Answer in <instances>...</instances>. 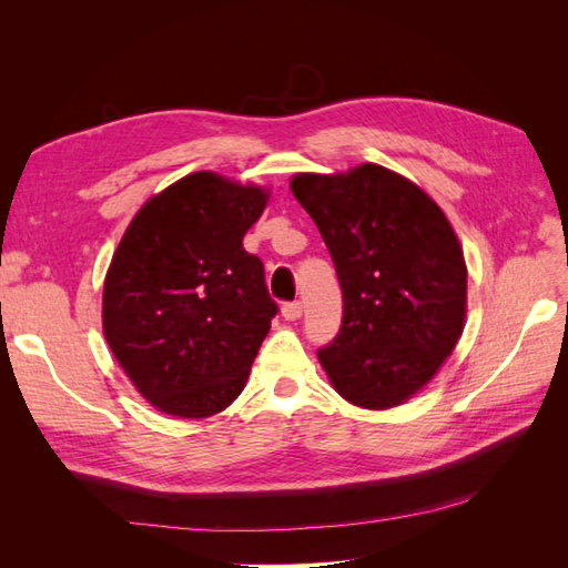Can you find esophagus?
Here are the masks:
<instances>
[{"mask_svg":"<svg viewBox=\"0 0 568 568\" xmlns=\"http://www.w3.org/2000/svg\"><path fill=\"white\" fill-rule=\"evenodd\" d=\"M301 315H303V303H286L284 307H282V317L284 320H288V322H296V320H301Z\"/></svg>","mask_w":568,"mask_h":568,"instance_id":"obj_1","label":"esophagus"}]
</instances>
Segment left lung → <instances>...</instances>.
<instances>
[{"label":"left lung","mask_w":568,"mask_h":568,"mask_svg":"<svg viewBox=\"0 0 568 568\" xmlns=\"http://www.w3.org/2000/svg\"><path fill=\"white\" fill-rule=\"evenodd\" d=\"M338 274L343 322L317 353L334 390L363 409L407 403L434 379L467 322V263L440 205L376 163L291 178Z\"/></svg>","instance_id":"1"}]
</instances>
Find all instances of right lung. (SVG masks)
<instances>
[{"label": "right lung", "instance_id": "obj_1", "mask_svg": "<svg viewBox=\"0 0 568 568\" xmlns=\"http://www.w3.org/2000/svg\"><path fill=\"white\" fill-rule=\"evenodd\" d=\"M270 189L211 170L153 194L111 257L101 324L118 365L163 415L203 419L230 407L277 315L244 234Z\"/></svg>", "mask_w": 568, "mask_h": 568}]
</instances>
